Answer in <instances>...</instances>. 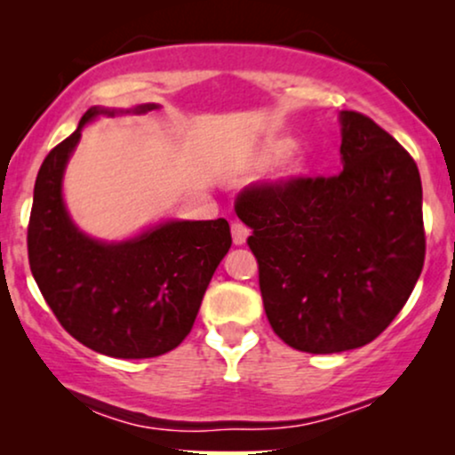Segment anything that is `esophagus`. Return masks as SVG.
I'll return each mask as SVG.
<instances>
[{
  "label": "esophagus",
  "instance_id": "1",
  "mask_svg": "<svg viewBox=\"0 0 455 455\" xmlns=\"http://www.w3.org/2000/svg\"><path fill=\"white\" fill-rule=\"evenodd\" d=\"M231 235H233V243L235 245H243L245 239H248V235H250V228L245 227L243 222L233 220L231 222Z\"/></svg>",
  "mask_w": 455,
  "mask_h": 455
}]
</instances>
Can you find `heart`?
I'll list each match as a JSON object with an SVG mask.
<instances>
[{
  "label": "heart",
  "mask_w": 455,
  "mask_h": 455,
  "mask_svg": "<svg viewBox=\"0 0 455 455\" xmlns=\"http://www.w3.org/2000/svg\"><path fill=\"white\" fill-rule=\"evenodd\" d=\"M284 149H286V140H271V143L265 145L263 151L259 154V162L260 164H265V162L274 160L275 156H280ZM301 169H304V156H301L299 151H289V154H286L280 162L282 177H293L299 173Z\"/></svg>",
  "instance_id": "1"
}]
</instances>
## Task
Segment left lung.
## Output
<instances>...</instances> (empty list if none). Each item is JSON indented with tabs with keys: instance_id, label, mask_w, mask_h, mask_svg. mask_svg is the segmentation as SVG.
<instances>
[{
	"instance_id": "obj_1",
	"label": "left lung",
	"mask_w": 455,
	"mask_h": 455,
	"mask_svg": "<svg viewBox=\"0 0 455 455\" xmlns=\"http://www.w3.org/2000/svg\"><path fill=\"white\" fill-rule=\"evenodd\" d=\"M342 166L245 188L235 201L269 325L297 351L327 355L380 336L426 259L415 160L379 124L342 111Z\"/></svg>"
}]
</instances>
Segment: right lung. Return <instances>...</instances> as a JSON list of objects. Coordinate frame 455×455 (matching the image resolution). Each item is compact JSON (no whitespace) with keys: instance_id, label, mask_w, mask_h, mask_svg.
Masks as SVG:
<instances>
[{"instance_id":"right-lung-1","label":"right lung","mask_w":455,"mask_h":455,"mask_svg":"<svg viewBox=\"0 0 455 455\" xmlns=\"http://www.w3.org/2000/svg\"><path fill=\"white\" fill-rule=\"evenodd\" d=\"M151 108L156 104H140L134 113ZM115 113L92 107L40 166L28 227L29 267L57 321L87 348L119 359L158 357L190 333L213 271L231 248V228L224 218L177 220L119 243L78 231L61 198L66 162L83 126Z\"/></svg>"}]
</instances>
